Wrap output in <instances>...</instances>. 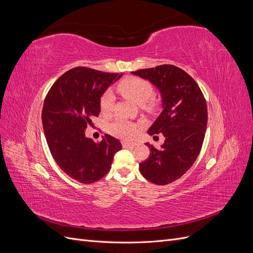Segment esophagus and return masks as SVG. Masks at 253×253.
Listing matches in <instances>:
<instances>
[{
  "mask_svg": "<svg viewBox=\"0 0 253 253\" xmlns=\"http://www.w3.org/2000/svg\"><path fill=\"white\" fill-rule=\"evenodd\" d=\"M122 145H124V148H135L137 145V142H135V141H122Z\"/></svg>",
  "mask_w": 253,
  "mask_h": 253,
  "instance_id": "obj_1",
  "label": "esophagus"
}]
</instances>
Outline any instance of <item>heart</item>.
I'll return each instance as SVG.
<instances>
[{
	"instance_id": "obj_1",
	"label": "heart",
	"mask_w": 253,
	"mask_h": 253,
	"mask_svg": "<svg viewBox=\"0 0 253 253\" xmlns=\"http://www.w3.org/2000/svg\"><path fill=\"white\" fill-rule=\"evenodd\" d=\"M117 89L122 96H125L126 98L129 99V100H132L140 106L148 103L153 97V94H154L153 87L148 81L134 77L122 80L118 84ZM113 93L111 90L105 91L100 100L101 111L104 113L110 112L113 108ZM109 132L114 136L119 137V138L129 139L138 132V126L133 124L131 121L118 119L109 126Z\"/></svg>"
}]
</instances>
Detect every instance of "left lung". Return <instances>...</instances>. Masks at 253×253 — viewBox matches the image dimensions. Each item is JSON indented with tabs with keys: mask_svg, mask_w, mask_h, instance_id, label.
I'll return each instance as SVG.
<instances>
[{
	"mask_svg": "<svg viewBox=\"0 0 253 253\" xmlns=\"http://www.w3.org/2000/svg\"><path fill=\"white\" fill-rule=\"evenodd\" d=\"M132 74L159 90L163 111L148 134H163L166 138L162 150L145 143L151 153L139 171L153 183L168 185L181 177L200 154L208 121L205 97L194 79L177 66L165 64Z\"/></svg>",
	"mask_w": 253,
	"mask_h": 253,
	"instance_id": "left-lung-1",
	"label": "left lung"
}]
</instances>
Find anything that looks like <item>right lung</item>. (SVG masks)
I'll use <instances>...</instances> for the list:
<instances>
[{"instance_id": "obj_1", "label": "right lung", "mask_w": 253, "mask_h": 253, "mask_svg": "<svg viewBox=\"0 0 253 253\" xmlns=\"http://www.w3.org/2000/svg\"><path fill=\"white\" fill-rule=\"evenodd\" d=\"M122 74H109L75 67L52 84L44 100L42 124L56 164L66 175L81 183L101 179L111 170L120 141L105 134L97 143L85 136L91 119L100 113L104 91Z\"/></svg>"}]
</instances>
